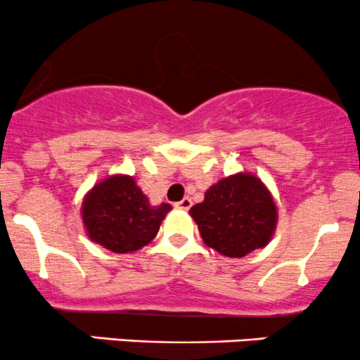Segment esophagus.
<instances>
[{
    "label": "esophagus",
    "mask_w": 360,
    "mask_h": 360,
    "mask_svg": "<svg viewBox=\"0 0 360 360\" xmlns=\"http://www.w3.org/2000/svg\"><path fill=\"white\" fill-rule=\"evenodd\" d=\"M191 205H193L191 198H183L181 201H177V203L174 205V207L179 208V210H189V208H191Z\"/></svg>",
    "instance_id": "1"
}]
</instances>
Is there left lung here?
Listing matches in <instances>:
<instances>
[{"label": "left lung", "mask_w": 360, "mask_h": 360, "mask_svg": "<svg viewBox=\"0 0 360 360\" xmlns=\"http://www.w3.org/2000/svg\"><path fill=\"white\" fill-rule=\"evenodd\" d=\"M189 213L203 243L229 258H243L266 246L278 219L271 193L248 172L220 179Z\"/></svg>", "instance_id": "left-lung-1"}]
</instances>
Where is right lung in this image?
Returning a JSON list of instances; mask_svg holds the SVG:
<instances>
[{
	"label": "right lung",
	"mask_w": 360,
	"mask_h": 360,
	"mask_svg": "<svg viewBox=\"0 0 360 360\" xmlns=\"http://www.w3.org/2000/svg\"><path fill=\"white\" fill-rule=\"evenodd\" d=\"M172 207L150 205L135 179L109 176L85 195L82 219L94 243L112 252H133L152 243Z\"/></svg>",
	"instance_id": "1"
}]
</instances>
